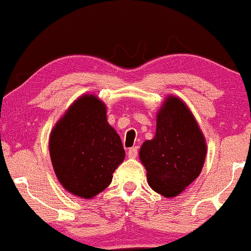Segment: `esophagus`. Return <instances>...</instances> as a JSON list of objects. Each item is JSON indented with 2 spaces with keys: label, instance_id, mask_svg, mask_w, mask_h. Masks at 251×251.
I'll list each match as a JSON object with an SVG mask.
<instances>
[{
  "label": "esophagus",
  "instance_id": "esophagus-1",
  "mask_svg": "<svg viewBox=\"0 0 251 251\" xmlns=\"http://www.w3.org/2000/svg\"><path fill=\"white\" fill-rule=\"evenodd\" d=\"M138 153H139V150L138 147H132V149L128 150V156L129 158H135V156H138Z\"/></svg>",
  "mask_w": 251,
  "mask_h": 251
}]
</instances>
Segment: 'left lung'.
Segmentation results:
<instances>
[{"instance_id": "left-lung-1", "label": "left lung", "mask_w": 251, "mask_h": 251, "mask_svg": "<svg viewBox=\"0 0 251 251\" xmlns=\"http://www.w3.org/2000/svg\"><path fill=\"white\" fill-rule=\"evenodd\" d=\"M206 141L188 107L170 97L159 111L156 132L145 141L140 160L153 191L166 198L180 194L201 173Z\"/></svg>"}]
</instances>
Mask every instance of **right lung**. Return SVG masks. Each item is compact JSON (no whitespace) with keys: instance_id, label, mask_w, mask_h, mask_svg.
Instances as JSON below:
<instances>
[{"instance_id":"1","label":"right lung","mask_w":251,"mask_h":251,"mask_svg":"<svg viewBox=\"0 0 251 251\" xmlns=\"http://www.w3.org/2000/svg\"><path fill=\"white\" fill-rule=\"evenodd\" d=\"M50 156L63 187L91 199L110 185L125 158L122 140L107 123L106 108L95 96L77 99L50 135Z\"/></svg>"}]
</instances>
